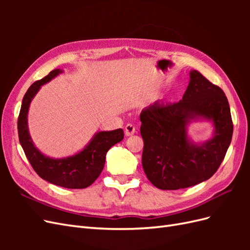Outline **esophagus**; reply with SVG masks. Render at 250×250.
<instances>
[{
    "mask_svg": "<svg viewBox=\"0 0 250 250\" xmlns=\"http://www.w3.org/2000/svg\"><path fill=\"white\" fill-rule=\"evenodd\" d=\"M135 130H137V127H135L133 124H130V123L127 124L125 126V129H124L125 134L127 135V137H129V135H132L135 132Z\"/></svg>",
    "mask_w": 250,
    "mask_h": 250,
    "instance_id": "esophagus-1",
    "label": "esophagus"
}]
</instances>
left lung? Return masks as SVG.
I'll list each match as a JSON object with an SVG mask.
<instances>
[{
	"instance_id": "left-lung-1",
	"label": "left lung",
	"mask_w": 250,
	"mask_h": 250,
	"mask_svg": "<svg viewBox=\"0 0 250 250\" xmlns=\"http://www.w3.org/2000/svg\"><path fill=\"white\" fill-rule=\"evenodd\" d=\"M197 116L211 119L215 125L214 137L202 146H195L186 137V125ZM140 119L143 169L161 190L186 188L210 178L231 142L233 125L228 98L198 71H191L183 100L156 101L142 110Z\"/></svg>"
}]
</instances>
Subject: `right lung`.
Returning <instances> with one entry per match:
<instances>
[{
  "instance_id": "right-lung-1",
  "label": "right lung",
  "mask_w": 250,
  "mask_h": 250,
  "mask_svg": "<svg viewBox=\"0 0 250 250\" xmlns=\"http://www.w3.org/2000/svg\"><path fill=\"white\" fill-rule=\"evenodd\" d=\"M59 73V69L53 70L46 77L35 81L22 98L21 107L18 119L19 140L30 165L39 176L49 183L66 188H84L89 187L99 177L105 156L111 146L124 139L123 129L98 132L88 145L74 156L54 160L41 153L37 150L28 131L27 115L30 102L41 86L49 82Z\"/></svg>"
}]
</instances>
